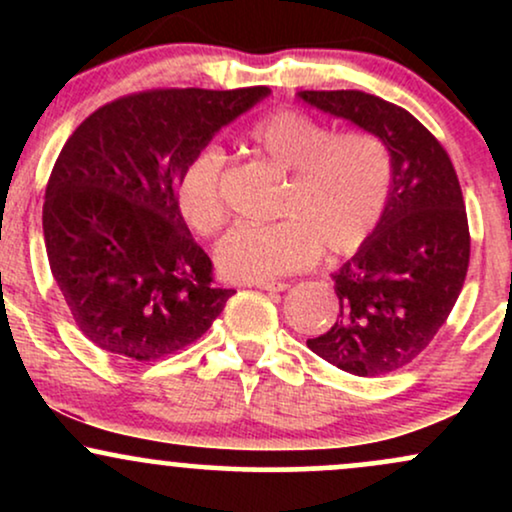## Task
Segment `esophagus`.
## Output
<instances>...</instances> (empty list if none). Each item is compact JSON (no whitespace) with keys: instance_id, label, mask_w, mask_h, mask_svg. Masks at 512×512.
Instances as JSON below:
<instances>
[{"instance_id":"obj_1","label":"esophagus","mask_w":512,"mask_h":512,"mask_svg":"<svg viewBox=\"0 0 512 512\" xmlns=\"http://www.w3.org/2000/svg\"><path fill=\"white\" fill-rule=\"evenodd\" d=\"M252 286H255V289H262V291H286L289 289V284H286V281H252Z\"/></svg>"}]
</instances>
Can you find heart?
<instances>
[{"instance_id":"1","label":"heart","mask_w":512,"mask_h":512,"mask_svg":"<svg viewBox=\"0 0 512 512\" xmlns=\"http://www.w3.org/2000/svg\"><path fill=\"white\" fill-rule=\"evenodd\" d=\"M257 154L289 175L279 202L281 221L240 223L216 245V267L233 281H269L313 264L320 250L351 255L383 221L395 185L392 151L373 132H342L279 108L248 129ZM223 156L207 146L190 158L178 180L185 221L204 236L226 223L221 192Z\"/></svg>"}]
</instances>
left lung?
<instances>
[{"label":"left lung","mask_w":512,"mask_h":512,"mask_svg":"<svg viewBox=\"0 0 512 512\" xmlns=\"http://www.w3.org/2000/svg\"><path fill=\"white\" fill-rule=\"evenodd\" d=\"M313 108L378 134L395 161L383 221L332 274L337 322L308 339L332 366L378 378L431 344L460 296L469 267V226L450 156L414 115L363 91H298Z\"/></svg>","instance_id":"8db88e82"}]
</instances>
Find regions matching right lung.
Returning <instances> with one entry per match:
<instances>
[{"label": "right lung", "instance_id": "obj_1", "mask_svg": "<svg viewBox=\"0 0 512 512\" xmlns=\"http://www.w3.org/2000/svg\"><path fill=\"white\" fill-rule=\"evenodd\" d=\"M269 93H132L67 139L45 190V250L76 327L103 351L142 363L175 354L236 293L211 284L209 255L180 214L178 180L221 127Z\"/></svg>", "mask_w": 512, "mask_h": 512}]
</instances>
